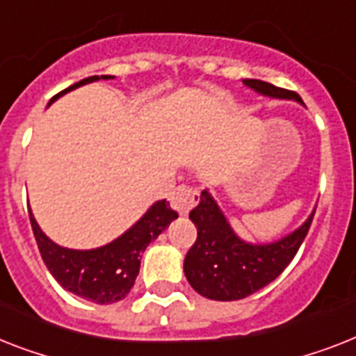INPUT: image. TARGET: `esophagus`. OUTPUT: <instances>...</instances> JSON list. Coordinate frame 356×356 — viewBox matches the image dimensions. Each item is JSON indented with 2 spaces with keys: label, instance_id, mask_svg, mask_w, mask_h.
I'll return each instance as SVG.
<instances>
[{
  "label": "esophagus",
  "instance_id": "esophagus-1",
  "mask_svg": "<svg viewBox=\"0 0 356 356\" xmlns=\"http://www.w3.org/2000/svg\"><path fill=\"white\" fill-rule=\"evenodd\" d=\"M195 203H197V192H195L193 188L186 186V184L175 188L172 192V197H170L172 208L173 210H177L181 216H186Z\"/></svg>",
  "mask_w": 356,
  "mask_h": 356
}]
</instances>
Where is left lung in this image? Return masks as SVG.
Masks as SVG:
<instances>
[{
  "label": "left lung",
  "mask_w": 356,
  "mask_h": 356,
  "mask_svg": "<svg viewBox=\"0 0 356 356\" xmlns=\"http://www.w3.org/2000/svg\"><path fill=\"white\" fill-rule=\"evenodd\" d=\"M243 83L261 97L294 100L303 106L298 95L273 83L256 78H243ZM313 218L314 210L283 238L270 243H250L236 234L218 201L204 188L197 207L190 212V219L197 228V239L184 258V276L193 291L208 300L234 302L247 298L278 278L293 261Z\"/></svg>",
  "instance_id": "left-lung-1"
}]
</instances>
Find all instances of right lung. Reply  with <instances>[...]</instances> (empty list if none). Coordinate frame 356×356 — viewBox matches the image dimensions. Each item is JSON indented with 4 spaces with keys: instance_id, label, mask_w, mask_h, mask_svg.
<instances>
[{
    "instance_id": "add662e5",
    "label": "right lung",
    "mask_w": 356,
    "mask_h": 356,
    "mask_svg": "<svg viewBox=\"0 0 356 356\" xmlns=\"http://www.w3.org/2000/svg\"><path fill=\"white\" fill-rule=\"evenodd\" d=\"M111 78L115 76L100 74V76L83 78L51 98L49 106L65 93L82 88L86 83L111 80ZM29 218L43 263L49 268V273L53 274V278L65 291L76 294L80 298L98 305H109L128 296L133 283L137 280L143 252L153 239L159 238V234L170 227L173 219H177V212L170 208L166 199L155 201L143 213V218L135 221L126 232L102 247L88 248V250L67 248L54 243L40 228L31 208H29Z\"/></svg>"
}]
</instances>
